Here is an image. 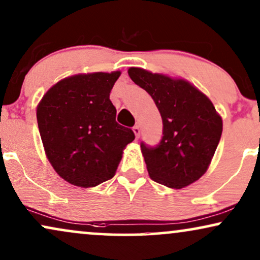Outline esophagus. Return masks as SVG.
Here are the masks:
<instances>
[{
  "label": "esophagus",
  "mask_w": 260,
  "mask_h": 260,
  "mask_svg": "<svg viewBox=\"0 0 260 260\" xmlns=\"http://www.w3.org/2000/svg\"><path fill=\"white\" fill-rule=\"evenodd\" d=\"M133 132H134V134H136L137 138H139V136H140V127L138 126V124H136V126L133 127Z\"/></svg>",
  "instance_id": "1"
}]
</instances>
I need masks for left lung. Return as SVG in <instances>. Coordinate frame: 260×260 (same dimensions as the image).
Segmentation results:
<instances>
[{"instance_id":"left-lung-1","label":"left lung","mask_w":260,"mask_h":260,"mask_svg":"<svg viewBox=\"0 0 260 260\" xmlns=\"http://www.w3.org/2000/svg\"><path fill=\"white\" fill-rule=\"evenodd\" d=\"M128 74L152 97L163 121L158 145L140 144L150 177L176 189L197 181L208 170L222 136V119L212 102L183 79L137 67Z\"/></svg>"}]
</instances>
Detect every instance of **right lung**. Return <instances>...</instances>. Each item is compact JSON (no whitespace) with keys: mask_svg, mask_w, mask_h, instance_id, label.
Wrapping results in <instances>:
<instances>
[{"mask_svg":"<svg viewBox=\"0 0 260 260\" xmlns=\"http://www.w3.org/2000/svg\"><path fill=\"white\" fill-rule=\"evenodd\" d=\"M121 72L78 74L55 84L37 107V122L52 168L67 182L94 187L116 173L133 131L116 122L110 91Z\"/></svg>","mask_w":260,"mask_h":260,"instance_id":"right-lung-1","label":"right lung"}]
</instances>
